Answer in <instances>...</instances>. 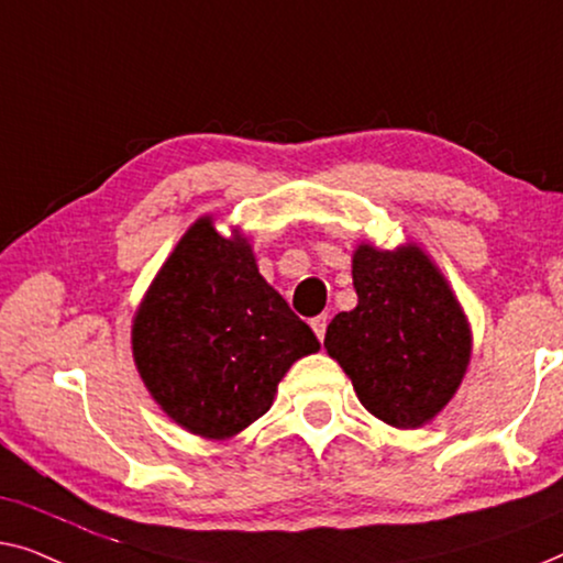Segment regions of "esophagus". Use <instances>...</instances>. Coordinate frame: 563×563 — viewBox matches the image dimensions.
Instances as JSON below:
<instances>
[{
    "label": "esophagus",
    "mask_w": 563,
    "mask_h": 563,
    "mask_svg": "<svg viewBox=\"0 0 563 563\" xmlns=\"http://www.w3.org/2000/svg\"><path fill=\"white\" fill-rule=\"evenodd\" d=\"M327 327H329V316L327 313H321V316H316V319H311V329H313V334L319 336V342H323V336H327Z\"/></svg>",
    "instance_id": "esophagus-1"
}]
</instances>
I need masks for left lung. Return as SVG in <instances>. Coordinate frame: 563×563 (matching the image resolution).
Returning <instances> with one entry per match:
<instances>
[{"instance_id": "8db88e82", "label": "left lung", "mask_w": 563, "mask_h": 563, "mask_svg": "<svg viewBox=\"0 0 563 563\" xmlns=\"http://www.w3.org/2000/svg\"><path fill=\"white\" fill-rule=\"evenodd\" d=\"M360 303L329 323V357L352 379L372 416L421 429L454 398L472 360V327L456 292L416 242L352 255Z\"/></svg>"}]
</instances>
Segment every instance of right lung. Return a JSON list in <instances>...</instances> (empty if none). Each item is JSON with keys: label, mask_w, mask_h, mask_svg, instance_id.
<instances>
[{"label": "right lung", "mask_w": 563, "mask_h": 563, "mask_svg": "<svg viewBox=\"0 0 563 563\" xmlns=\"http://www.w3.org/2000/svg\"><path fill=\"white\" fill-rule=\"evenodd\" d=\"M321 350L311 327L260 275L247 234L199 217L132 316V357L180 429L227 441L271 410L292 364Z\"/></svg>", "instance_id": "right-lung-1"}]
</instances>
